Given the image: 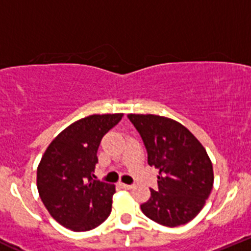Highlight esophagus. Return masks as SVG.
<instances>
[{
	"mask_svg": "<svg viewBox=\"0 0 251 251\" xmlns=\"http://www.w3.org/2000/svg\"><path fill=\"white\" fill-rule=\"evenodd\" d=\"M120 186L123 187V189H127V190H130V189H132L133 185H128V184H124V182H120Z\"/></svg>",
	"mask_w": 251,
	"mask_h": 251,
	"instance_id": "1",
	"label": "esophagus"
}]
</instances>
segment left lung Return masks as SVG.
Returning a JSON list of instances; mask_svg holds the SVG:
<instances>
[{
	"mask_svg": "<svg viewBox=\"0 0 251 251\" xmlns=\"http://www.w3.org/2000/svg\"><path fill=\"white\" fill-rule=\"evenodd\" d=\"M142 137L148 164L159 170L158 189L141 205L150 220L167 227L190 222L205 206L213 186V168L200 141L173 119L128 114Z\"/></svg>",
	"mask_w": 251,
	"mask_h": 251,
	"instance_id": "left-lung-1",
	"label": "left lung"
}]
</instances>
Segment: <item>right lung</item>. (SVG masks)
Wrapping results in <instances>:
<instances>
[{
  "label": "right lung",
  "mask_w": 251,
  "mask_h": 251,
  "mask_svg": "<svg viewBox=\"0 0 251 251\" xmlns=\"http://www.w3.org/2000/svg\"><path fill=\"white\" fill-rule=\"evenodd\" d=\"M124 114L89 115L67 126L46 148L36 170L39 196L61 226L86 232L109 217L115 185L96 180L99 145Z\"/></svg>",
  "instance_id": "add662e5"
}]
</instances>
